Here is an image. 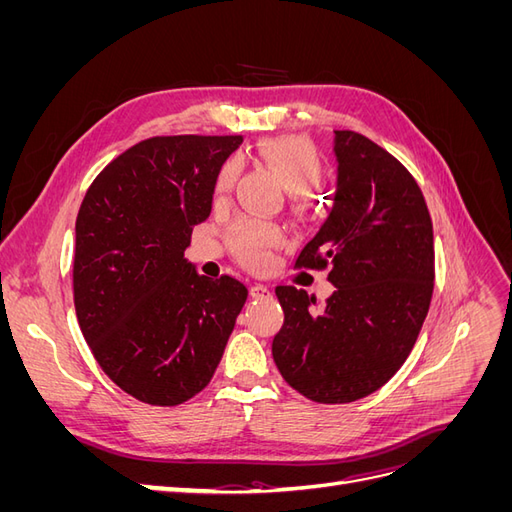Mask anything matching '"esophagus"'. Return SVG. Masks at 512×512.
Segmentation results:
<instances>
[{"mask_svg": "<svg viewBox=\"0 0 512 512\" xmlns=\"http://www.w3.org/2000/svg\"><path fill=\"white\" fill-rule=\"evenodd\" d=\"M250 297L252 299H265V297H269V288L265 284H252L250 286Z\"/></svg>", "mask_w": 512, "mask_h": 512, "instance_id": "esophagus-1", "label": "esophagus"}]
</instances>
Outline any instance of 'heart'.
Here are the masks:
<instances>
[{"mask_svg":"<svg viewBox=\"0 0 512 512\" xmlns=\"http://www.w3.org/2000/svg\"><path fill=\"white\" fill-rule=\"evenodd\" d=\"M256 160L267 166L275 179L290 190L292 209L307 213L314 207V188L320 181L322 166L316 149L299 136H277L262 141L256 151ZM237 179V162L228 160L215 179V192H230ZM282 243V230L273 224L241 222L230 230V245L247 267L260 269L269 262L271 250Z\"/></svg>","mask_w":512,"mask_h":512,"instance_id":"1","label":"heart"}]
</instances>
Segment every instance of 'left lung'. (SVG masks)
I'll return each instance as SVG.
<instances>
[{
  "label": "left lung",
  "mask_w": 512,
  "mask_h": 512,
  "mask_svg": "<svg viewBox=\"0 0 512 512\" xmlns=\"http://www.w3.org/2000/svg\"><path fill=\"white\" fill-rule=\"evenodd\" d=\"M333 151V207L297 267L329 269L335 290L318 305L277 286L284 324L271 346L282 378L318 404H348L389 382L433 292V228L414 177L363 134L337 130Z\"/></svg>",
  "instance_id": "1"
}]
</instances>
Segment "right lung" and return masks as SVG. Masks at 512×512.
<instances>
[{
  "mask_svg": "<svg viewBox=\"0 0 512 512\" xmlns=\"http://www.w3.org/2000/svg\"><path fill=\"white\" fill-rule=\"evenodd\" d=\"M241 136H156L123 151L76 215L74 307L85 342L121 391L179 406L209 384L247 288L183 258L211 213Z\"/></svg>",
  "mask_w": 512,
  "mask_h": 512,
  "instance_id": "add662e5",
  "label": "right lung"
}]
</instances>
